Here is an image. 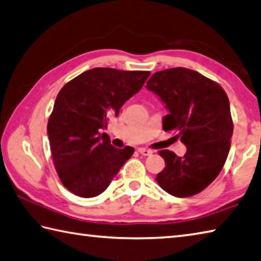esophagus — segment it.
I'll return each instance as SVG.
<instances>
[{"mask_svg": "<svg viewBox=\"0 0 261 261\" xmlns=\"http://www.w3.org/2000/svg\"><path fill=\"white\" fill-rule=\"evenodd\" d=\"M137 151H139L142 155H151L152 153H153V151L149 150V149H145V147H140V149Z\"/></svg>", "mask_w": 261, "mask_h": 261, "instance_id": "34e87169", "label": "esophagus"}]
</instances>
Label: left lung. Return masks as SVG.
<instances>
[{
  "label": "left lung",
  "instance_id": "1",
  "mask_svg": "<svg viewBox=\"0 0 261 261\" xmlns=\"http://www.w3.org/2000/svg\"><path fill=\"white\" fill-rule=\"evenodd\" d=\"M145 87L169 111L162 128L176 130L186 146L184 156L159 151L166 167L156 181L178 198L198 194L213 183L227 159L233 135L228 97L216 82L181 67L153 73Z\"/></svg>",
  "mask_w": 261,
  "mask_h": 261
}]
</instances>
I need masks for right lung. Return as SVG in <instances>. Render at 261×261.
<instances>
[{
	"label": "right lung",
	"instance_id": "right-lung-1",
	"mask_svg": "<svg viewBox=\"0 0 261 261\" xmlns=\"http://www.w3.org/2000/svg\"><path fill=\"white\" fill-rule=\"evenodd\" d=\"M150 71L93 68L63 86L48 118L47 134L59 178L73 194L93 198L110 185L134 153L116 149L101 130L139 92Z\"/></svg>",
	"mask_w": 261,
	"mask_h": 261
}]
</instances>
